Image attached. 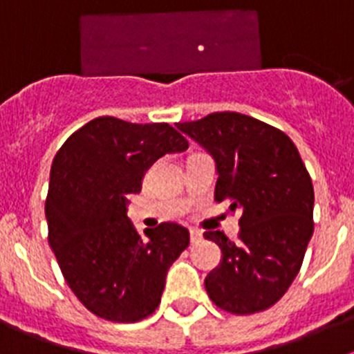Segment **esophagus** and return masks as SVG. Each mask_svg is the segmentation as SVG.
<instances>
[{
  "label": "esophagus",
  "instance_id": "1",
  "mask_svg": "<svg viewBox=\"0 0 354 354\" xmlns=\"http://www.w3.org/2000/svg\"><path fill=\"white\" fill-rule=\"evenodd\" d=\"M189 237H192L193 245H196V243H200V241L204 239V234H202V230H198V228H192V230H189Z\"/></svg>",
  "mask_w": 354,
  "mask_h": 354
}]
</instances>
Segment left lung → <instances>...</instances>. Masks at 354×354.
Segmentation results:
<instances>
[{
	"mask_svg": "<svg viewBox=\"0 0 354 354\" xmlns=\"http://www.w3.org/2000/svg\"><path fill=\"white\" fill-rule=\"evenodd\" d=\"M212 156L214 200L241 211L239 243L205 232L221 262L205 278L221 310L248 315L273 306L301 268L314 232V186L292 140L277 127L236 111L177 124Z\"/></svg>",
	"mask_w": 354,
	"mask_h": 354,
	"instance_id": "1",
	"label": "left lung"
}]
</instances>
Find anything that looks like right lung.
I'll use <instances>...</instances> for the list:
<instances>
[{
    "label": "right lung",
    "mask_w": 354,
    "mask_h": 354,
    "mask_svg": "<svg viewBox=\"0 0 354 354\" xmlns=\"http://www.w3.org/2000/svg\"><path fill=\"white\" fill-rule=\"evenodd\" d=\"M170 124L99 117L72 133L53 159L46 220L65 282L97 317L136 323L158 308L170 266L189 245L179 223L142 237L127 218V196L161 156L184 152Z\"/></svg>",
    "instance_id": "obj_1"
}]
</instances>
